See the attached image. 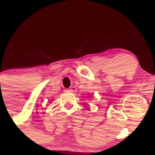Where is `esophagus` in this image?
<instances>
[{
  "label": "esophagus",
  "instance_id": "obj_1",
  "mask_svg": "<svg viewBox=\"0 0 155 155\" xmlns=\"http://www.w3.org/2000/svg\"><path fill=\"white\" fill-rule=\"evenodd\" d=\"M72 90H71V89H65V90H64V92H70Z\"/></svg>",
  "mask_w": 155,
  "mask_h": 155
}]
</instances>
